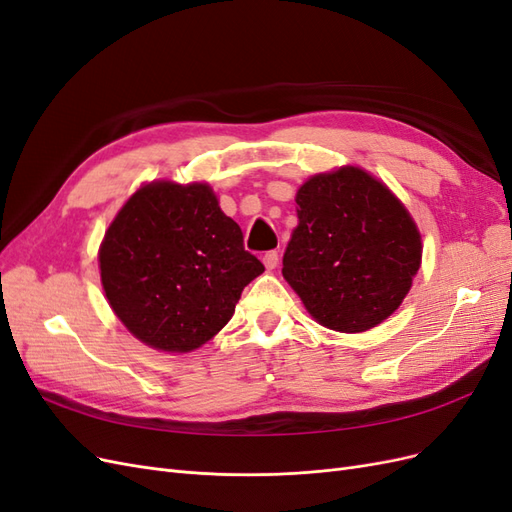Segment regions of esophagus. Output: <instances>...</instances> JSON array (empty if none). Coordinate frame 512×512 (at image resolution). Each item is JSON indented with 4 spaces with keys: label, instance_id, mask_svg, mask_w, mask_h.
I'll return each mask as SVG.
<instances>
[{
    "label": "esophagus",
    "instance_id": "obj_1",
    "mask_svg": "<svg viewBox=\"0 0 512 512\" xmlns=\"http://www.w3.org/2000/svg\"><path fill=\"white\" fill-rule=\"evenodd\" d=\"M262 262H265V267L269 271H273L277 265H280V254H277L275 250H271V252H267L265 256H262Z\"/></svg>",
    "mask_w": 512,
    "mask_h": 512
}]
</instances>
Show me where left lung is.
<instances>
[{"mask_svg":"<svg viewBox=\"0 0 512 512\" xmlns=\"http://www.w3.org/2000/svg\"><path fill=\"white\" fill-rule=\"evenodd\" d=\"M284 277L322 327L361 333L389 318L421 267V235L384 183L356 166L297 192Z\"/></svg>","mask_w":512,"mask_h":512,"instance_id":"left-lung-1","label":"left lung"}]
</instances>
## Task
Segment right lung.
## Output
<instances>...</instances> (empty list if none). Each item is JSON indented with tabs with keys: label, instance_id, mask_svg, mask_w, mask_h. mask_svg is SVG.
<instances>
[{
	"label": "right lung",
	"instance_id": "obj_1",
	"mask_svg": "<svg viewBox=\"0 0 512 512\" xmlns=\"http://www.w3.org/2000/svg\"><path fill=\"white\" fill-rule=\"evenodd\" d=\"M265 267L205 183H149L100 247L106 299L126 329L164 352H190L224 329Z\"/></svg>",
	"mask_w": 512,
	"mask_h": 512
}]
</instances>
